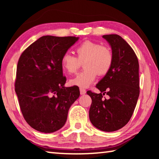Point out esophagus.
I'll list each match as a JSON object with an SVG mask.
<instances>
[{
    "label": "esophagus",
    "mask_w": 159,
    "mask_h": 159,
    "mask_svg": "<svg viewBox=\"0 0 159 159\" xmlns=\"http://www.w3.org/2000/svg\"><path fill=\"white\" fill-rule=\"evenodd\" d=\"M80 95H85V94L86 93V90L85 89H83V88H80Z\"/></svg>",
    "instance_id": "1"
}]
</instances>
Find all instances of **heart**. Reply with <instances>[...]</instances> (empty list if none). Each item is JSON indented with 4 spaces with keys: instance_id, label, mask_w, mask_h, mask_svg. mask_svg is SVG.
Returning a JSON list of instances; mask_svg holds the SVG:
<instances>
[{
    "instance_id": "obj_1",
    "label": "heart",
    "mask_w": 159,
    "mask_h": 159,
    "mask_svg": "<svg viewBox=\"0 0 159 159\" xmlns=\"http://www.w3.org/2000/svg\"><path fill=\"white\" fill-rule=\"evenodd\" d=\"M77 57L69 53L64 54L61 65L69 74L76 73L83 63L85 69L69 80L72 85L88 88L95 80L97 75L104 76L111 69L113 54L110 48L98 43L86 41L76 48Z\"/></svg>"
}]
</instances>
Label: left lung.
I'll list each match as a JSON object with an SVG mask.
<instances>
[{
	"mask_svg": "<svg viewBox=\"0 0 159 159\" xmlns=\"http://www.w3.org/2000/svg\"><path fill=\"white\" fill-rule=\"evenodd\" d=\"M113 54L111 69L99 80L96 88L100 93L90 90L92 99L89 118L99 130L113 132L125 126L133 115L139 95V62L129 44L117 34L104 35ZM106 93L109 99H104Z\"/></svg>",
	"mask_w": 159,
	"mask_h": 159,
	"instance_id": "left-lung-1",
	"label": "left lung"
}]
</instances>
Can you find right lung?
<instances>
[{
	"mask_svg": "<svg viewBox=\"0 0 159 159\" xmlns=\"http://www.w3.org/2000/svg\"><path fill=\"white\" fill-rule=\"evenodd\" d=\"M79 37L42 36L19 59L15 92L24 118L41 133H50L65 124L71 104L79 98L78 86H64L61 59Z\"/></svg>",
	"mask_w": 159,
	"mask_h": 159,
	"instance_id": "add662e5",
	"label": "right lung"
}]
</instances>
